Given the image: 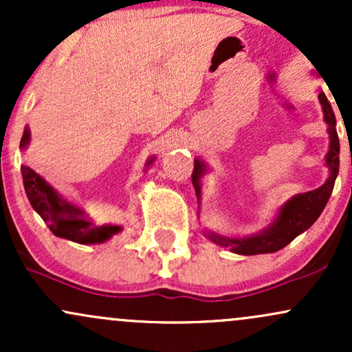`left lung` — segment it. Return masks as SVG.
I'll list each match as a JSON object with an SVG mask.
<instances>
[{"label":"left lung","mask_w":352,"mask_h":352,"mask_svg":"<svg viewBox=\"0 0 352 352\" xmlns=\"http://www.w3.org/2000/svg\"><path fill=\"white\" fill-rule=\"evenodd\" d=\"M319 102L322 106V112H324V120L329 125V137L331 145L329 152L326 155V164H328L331 175L324 185L311 192L301 193V195L293 197L292 200L286 201L280 210L274 223L268 230H265L260 235H254L250 238H223L217 235H210L213 241L221 246H230L233 253L238 254H260V253H274L278 250L285 248L286 245L292 243L300 233L308 230L321 212L324 210L326 204H328L331 192L334 188V180H336L339 172V139L336 132V117H334L333 109L324 92H319ZM205 172L204 164L200 160H195L192 172V184L195 187L197 195L200 193L199 180L201 173Z\"/></svg>","instance_id":"left-lung-1"}]
</instances>
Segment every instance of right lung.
Instances as JSON below:
<instances>
[{"label": "right lung", "mask_w": 352, "mask_h": 352, "mask_svg": "<svg viewBox=\"0 0 352 352\" xmlns=\"http://www.w3.org/2000/svg\"><path fill=\"white\" fill-rule=\"evenodd\" d=\"M28 142H30V131L26 129L21 137V147H26ZM21 173L28 200L56 236L87 245L106 241L114 233L120 232V227H116V225H102V227L92 225L84 218L79 208L60 200L58 193L33 168L23 165Z\"/></svg>", "instance_id": "right-lung-1"}]
</instances>
